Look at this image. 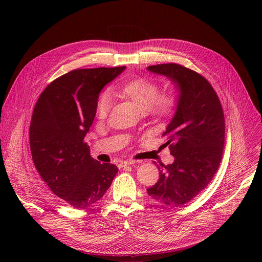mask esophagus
Segmentation results:
<instances>
[{
  "mask_svg": "<svg viewBox=\"0 0 262 262\" xmlns=\"http://www.w3.org/2000/svg\"><path fill=\"white\" fill-rule=\"evenodd\" d=\"M134 164H136V162H135V161H132V160H127V161H123V162H121V163L119 164V166H120L121 168H123V167H126V166H130V165H134Z\"/></svg>",
  "mask_w": 262,
  "mask_h": 262,
  "instance_id": "obj_1",
  "label": "esophagus"
}]
</instances>
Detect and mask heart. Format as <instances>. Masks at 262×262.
Here are the masks:
<instances>
[{"label": "heart", "mask_w": 262, "mask_h": 262, "mask_svg": "<svg viewBox=\"0 0 262 262\" xmlns=\"http://www.w3.org/2000/svg\"><path fill=\"white\" fill-rule=\"evenodd\" d=\"M113 91L128 99L141 113H145L152 120L163 121L176 113L180 97L175 90L161 91L160 84L154 80L137 77L113 89ZM112 106V99L107 92H102L96 101V116L105 119Z\"/></svg>", "instance_id": "b5f03b06"}]
</instances>
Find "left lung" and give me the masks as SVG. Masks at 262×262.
I'll use <instances>...</instances> for the list:
<instances>
[{"instance_id":"obj_1","label":"left lung","mask_w":262,"mask_h":262,"mask_svg":"<svg viewBox=\"0 0 262 262\" xmlns=\"http://www.w3.org/2000/svg\"><path fill=\"white\" fill-rule=\"evenodd\" d=\"M170 78L180 91L174 118L163 136L174 157L160 164V179L147 189L155 200L179 207L194 199L215 174L225 141L224 112L212 86L200 73L177 63L148 66Z\"/></svg>"}]
</instances>
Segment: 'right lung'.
Here are the masks:
<instances>
[{
	"mask_svg": "<svg viewBox=\"0 0 262 262\" xmlns=\"http://www.w3.org/2000/svg\"><path fill=\"white\" fill-rule=\"evenodd\" d=\"M125 66L74 69L54 80L37 100L30 149L37 172L51 191L74 208H88L107 191L118 172L100 164L85 142L101 89Z\"/></svg>",
	"mask_w": 262,
	"mask_h": 262,
	"instance_id": "1",
	"label": "right lung"
}]
</instances>
